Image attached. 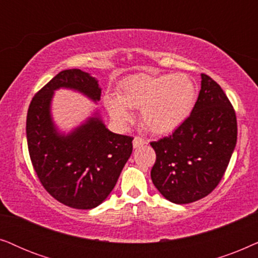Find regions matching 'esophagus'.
<instances>
[{
    "mask_svg": "<svg viewBox=\"0 0 258 258\" xmlns=\"http://www.w3.org/2000/svg\"><path fill=\"white\" fill-rule=\"evenodd\" d=\"M144 144H146V140L140 138V137H135V139H133V147H135V149L144 145Z\"/></svg>",
    "mask_w": 258,
    "mask_h": 258,
    "instance_id": "esophagus-1",
    "label": "esophagus"
}]
</instances>
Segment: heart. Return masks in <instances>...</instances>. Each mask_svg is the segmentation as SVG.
Instances as JSON below:
<instances>
[{
	"label": "heart",
	"mask_w": 258,
	"mask_h": 258,
	"mask_svg": "<svg viewBox=\"0 0 258 258\" xmlns=\"http://www.w3.org/2000/svg\"><path fill=\"white\" fill-rule=\"evenodd\" d=\"M197 86L186 74H136L120 82L118 94L106 95L105 106L119 125L140 108L144 126L154 135H170L188 119L197 101Z\"/></svg>",
	"instance_id": "1"
}]
</instances>
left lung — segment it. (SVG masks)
<instances>
[{"instance_id": "obj_1", "label": "left lung", "mask_w": 258, "mask_h": 258, "mask_svg": "<svg viewBox=\"0 0 258 258\" xmlns=\"http://www.w3.org/2000/svg\"><path fill=\"white\" fill-rule=\"evenodd\" d=\"M201 91L188 119L170 137L152 142L154 186L167 201L188 204L211 194L224 176L237 142L231 102L217 82L201 75Z\"/></svg>"}]
</instances>
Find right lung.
<instances>
[{"mask_svg":"<svg viewBox=\"0 0 258 258\" xmlns=\"http://www.w3.org/2000/svg\"><path fill=\"white\" fill-rule=\"evenodd\" d=\"M68 88L97 102L98 80L81 70L56 74L34 95L27 113V143L33 167L46 191L60 203L89 210L100 205L115 186L132 153V137L106 128L98 112L68 135L51 118L54 92Z\"/></svg>","mask_w":258,"mask_h":258,"instance_id":"obj_1","label":"right lung"}]
</instances>
